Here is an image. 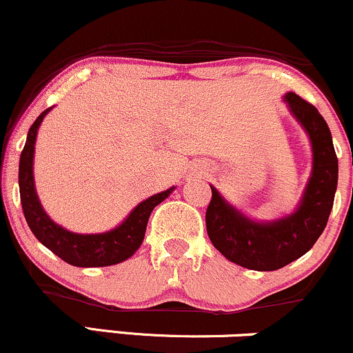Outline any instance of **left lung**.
Here are the masks:
<instances>
[{
  "instance_id": "left-lung-1",
  "label": "left lung",
  "mask_w": 353,
  "mask_h": 353,
  "mask_svg": "<svg viewBox=\"0 0 353 353\" xmlns=\"http://www.w3.org/2000/svg\"><path fill=\"white\" fill-rule=\"evenodd\" d=\"M283 102L312 144V174L295 211L271 221L248 218L214 185L206 211L208 236L216 250L254 271L280 270L312 250L327 226L339 183V159L325 119L293 92L283 97Z\"/></svg>"
}]
</instances>
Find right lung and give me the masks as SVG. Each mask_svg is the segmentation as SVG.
I'll list each match as a JSON object with an SVG mask.
<instances>
[{
	"label": "right lung",
	"mask_w": 353,
	"mask_h": 353,
	"mask_svg": "<svg viewBox=\"0 0 353 353\" xmlns=\"http://www.w3.org/2000/svg\"><path fill=\"white\" fill-rule=\"evenodd\" d=\"M52 108L53 107H50L41 112L33 125L30 127L26 144L23 147L21 157H19V197H21V208L25 212L26 223L41 245L72 266L97 268V266H110L125 261L144 241L147 221H149L152 209L161 204L165 197H169L176 185L139 203L119 226L112 228L105 233L82 234L65 230L46 214L40 199H38L37 189H34V142H37V134L41 122Z\"/></svg>",
	"instance_id": "right-lung-1"
}]
</instances>
